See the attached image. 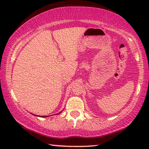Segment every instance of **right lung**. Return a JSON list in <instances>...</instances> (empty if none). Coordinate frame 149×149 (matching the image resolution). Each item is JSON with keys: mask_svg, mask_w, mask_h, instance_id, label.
<instances>
[{"mask_svg": "<svg viewBox=\"0 0 149 149\" xmlns=\"http://www.w3.org/2000/svg\"><path fill=\"white\" fill-rule=\"evenodd\" d=\"M37 116V115H36ZM42 117H47V116H42Z\"/></svg>", "mask_w": 149, "mask_h": 149, "instance_id": "add662e5", "label": "right lung"}]
</instances>
